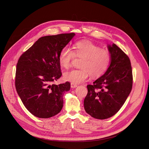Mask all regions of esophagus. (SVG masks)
Segmentation results:
<instances>
[{
	"instance_id": "esophagus-1",
	"label": "esophagus",
	"mask_w": 149,
	"mask_h": 149,
	"mask_svg": "<svg viewBox=\"0 0 149 149\" xmlns=\"http://www.w3.org/2000/svg\"><path fill=\"white\" fill-rule=\"evenodd\" d=\"M77 87V85L75 84H74V83H70V88H71L72 89H74L75 88Z\"/></svg>"
}]
</instances>
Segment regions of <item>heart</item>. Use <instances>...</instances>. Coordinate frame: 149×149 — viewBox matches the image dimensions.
<instances>
[{
	"label": "heart",
	"mask_w": 149,
	"mask_h": 149,
	"mask_svg": "<svg viewBox=\"0 0 149 149\" xmlns=\"http://www.w3.org/2000/svg\"><path fill=\"white\" fill-rule=\"evenodd\" d=\"M75 57L82 58L81 69H72L63 74L65 81L74 84L82 83L88 79L89 75L97 78L103 75L110 65L111 54L107 50L89 40H82L75 43L74 50L69 47L63 48L58 56V63L63 68H68Z\"/></svg>",
	"instance_id": "heart-1"
}]
</instances>
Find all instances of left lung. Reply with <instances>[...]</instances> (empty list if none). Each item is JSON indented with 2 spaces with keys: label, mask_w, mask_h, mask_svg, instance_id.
Listing matches in <instances>:
<instances>
[{
  "label": "left lung",
  "mask_w": 149,
  "mask_h": 149,
  "mask_svg": "<svg viewBox=\"0 0 149 149\" xmlns=\"http://www.w3.org/2000/svg\"><path fill=\"white\" fill-rule=\"evenodd\" d=\"M111 60L106 72L87 86L84 100L85 111L92 117L104 120L113 116L129 95L133 77L130 61L115 43L108 45Z\"/></svg>",
  "instance_id": "8db88e82"
}]
</instances>
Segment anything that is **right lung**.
I'll use <instances>...</instances> for the list:
<instances>
[{"label": "right lung", "mask_w": 149, "mask_h": 149, "mask_svg": "<svg viewBox=\"0 0 149 149\" xmlns=\"http://www.w3.org/2000/svg\"><path fill=\"white\" fill-rule=\"evenodd\" d=\"M75 33L40 37L19 58L15 86L23 104L33 115L48 118L58 114L63 106L69 82L52 84L61 76L58 56Z\"/></svg>", "instance_id": "obj_1"}]
</instances>
